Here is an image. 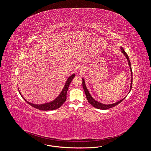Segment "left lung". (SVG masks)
Returning a JSON list of instances; mask_svg holds the SVG:
<instances>
[{
	"label": "left lung",
	"instance_id": "left-lung-1",
	"mask_svg": "<svg viewBox=\"0 0 151 151\" xmlns=\"http://www.w3.org/2000/svg\"><path fill=\"white\" fill-rule=\"evenodd\" d=\"M121 50H122V52L124 55V56L126 58L127 61H128V63H129V68H130V71H131V86H130V89H129V92L131 91V88H132V68H131V63H130V60H129V56L127 55V54H126V52H125V51L124 50L123 48L122 47H121ZM83 80V82H82V84H83V89H84V91L86 93V99L88 100V102L91 104L93 107L94 108H97V109H101V110H106L108 109H110V108H113V107H114L116 105H117L118 104H119L120 102H121L126 97L124 98H123V99H122L121 100L118 101V102H115V103H113V104H102V103H101L100 102H98L97 101L95 100L92 97V96L91 95V94L89 93V91L88 90V89L86 88V83H85V80L83 78H82Z\"/></svg>",
	"mask_w": 151,
	"mask_h": 151
}]
</instances>
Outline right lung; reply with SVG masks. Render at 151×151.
Returning a JSON list of instances; mask_svg holds the SVG:
<instances>
[{
    "mask_svg": "<svg viewBox=\"0 0 151 151\" xmlns=\"http://www.w3.org/2000/svg\"><path fill=\"white\" fill-rule=\"evenodd\" d=\"M75 76V74L73 73L68 78V79H67L65 83V86L63 87L62 91H61L60 93L59 94V96H58L56 99H55L54 100L51 101V102H49L45 103V104H39V105L38 104H34L33 103H31L30 102H28V101L26 100L25 99V98L22 96L19 89V93L20 94V95L22 96V99L25 101L28 104H29L30 106H33V108L41 110H44V111L55 110L57 109L60 108L64 104V102L66 100V99H67V93L68 88L70 86V84L71 82L72 81V79L74 78Z\"/></svg>",
    "mask_w": 151,
    "mask_h": 151,
    "instance_id": "obj_1",
    "label": "right lung"
}]
</instances>
